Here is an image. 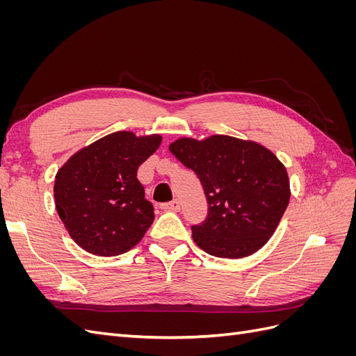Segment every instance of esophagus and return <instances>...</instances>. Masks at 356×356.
I'll list each match as a JSON object with an SVG mask.
<instances>
[{
    "instance_id": "1",
    "label": "esophagus",
    "mask_w": 356,
    "mask_h": 356,
    "mask_svg": "<svg viewBox=\"0 0 356 356\" xmlns=\"http://www.w3.org/2000/svg\"><path fill=\"white\" fill-rule=\"evenodd\" d=\"M161 209L178 212V211L181 209V203H179V200H178V199H174L172 202H168V203H163V204H161Z\"/></svg>"
}]
</instances>
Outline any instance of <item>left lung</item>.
<instances>
[{
	"mask_svg": "<svg viewBox=\"0 0 356 356\" xmlns=\"http://www.w3.org/2000/svg\"><path fill=\"white\" fill-rule=\"evenodd\" d=\"M169 149L196 172L208 200L207 220L191 227L202 250L243 258L263 248L291 197L282 161L261 144L229 135L179 138Z\"/></svg>",
	"mask_w": 356,
	"mask_h": 356,
	"instance_id": "8db88e82",
	"label": "left lung"
}]
</instances>
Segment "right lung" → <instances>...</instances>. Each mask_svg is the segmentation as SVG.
Returning <instances> with one entry per match:
<instances>
[{
  "label": "right lung",
  "instance_id": "1",
  "mask_svg": "<svg viewBox=\"0 0 356 356\" xmlns=\"http://www.w3.org/2000/svg\"><path fill=\"white\" fill-rule=\"evenodd\" d=\"M160 143L159 134L114 132L80 148L58 170L56 211L84 251L113 257L131 251L144 238L154 208L136 172Z\"/></svg>",
  "mask_w": 356,
  "mask_h": 356
}]
</instances>
